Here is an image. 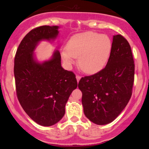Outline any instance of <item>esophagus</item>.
<instances>
[{
    "label": "esophagus",
    "instance_id": "1",
    "mask_svg": "<svg viewBox=\"0 0 149 149\" xmlns=\"http://www.w3.org/2000/svg\"><path fill=\"white\" fill-rule=\"evenodd\" d=\"M76 80H77V82H79L81 79V76H79V75H76Z\"/></svg>",
    "mask_w": 149,
    "mask_h": 149
}]
</instances>
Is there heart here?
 Instances as JSON below:
<instances>
[{
	"mask_svg": "<svg viewBox=\"0 0 149 149\" xmlns=\"http://www.w3.org/2000/svg\"><path fill=\"white\" fill-rule=\"evenodd\" d=\"M112 41L106 34L88 31L73 36L68 47L61 50L64 63L70 66L79 58V65L83 71L92 73L106 65L112 50Z\"/></svg>",
	"mask_w": 149,
	"mask_h": 149,
	"instance_id": "heart-1",
	"label": "heart"
}]
</instances>
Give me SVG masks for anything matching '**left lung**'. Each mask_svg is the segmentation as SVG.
Segmentation results:
<instances>
[{
	"label": "left lung",
	"instance_id": "8db88e82",
	"mask_svg": "<svg viewBox=\"0 0 149 149\" xmlns=\"http://www.w3.org/2000/svg\"><path fill=\"white\" fill-rule=\"evenodd\" d=\"M106 67L94 75L81 78L84 115L97 125H107L121 113L132 95L135 65L128 42L120 35L113 36Z\"/></svg>",
	"mask_w": 149,
	"mask_h": 149
}]
</instances>
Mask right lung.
Wrapping results in <instances>:
<instances>
[{"label":"right lung","instance_id":"1","mask_svg":"<svg viewBox=\"0 0 149 149\" xmlns=\"http://www.w3.org/2000/svg\"><path fill=\"white\" fill-rule=\"evenodd\" d=\"M58 26H42L31 30L21 42L14 59L16 94L22 108L37 124L51 126L65 115L70 94L77 88L74 73L61 66L59 50L49 60L39 61L34 50L42 41H55Z\"/></svg>","mask_w":149,"mask_h":149}]
</instances>
